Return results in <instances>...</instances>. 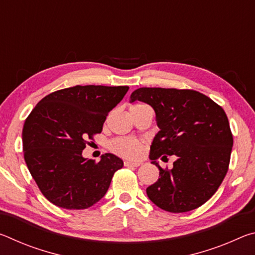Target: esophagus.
<instances>
[{
	"label": "esophagus",
	"mask_w": 255,
	"mask_h": 255,
	"mask_svg": "<svg viewBox=\"0 0 255 255\" xmlns=\"http://www.w3.org/2000/svg\"><path fill=\"white\" fill-rule=\"evenodd\" d=\"M140 162H131V161H125V166H139Z\"/></svg>",
	"instance_id": "34e87169"
}]
</instances>
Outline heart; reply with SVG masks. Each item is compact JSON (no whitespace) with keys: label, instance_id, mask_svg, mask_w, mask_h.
<instances>
[{"label":"heart","instance_id":"b5f03b06","mask_svg":"<svg viewBox=\"0 0 255 255\" xmlns=\"http://www.w3.org/2000/svg\"><path fill=\"white\" fill-rule=\"evenodd\" d=\"M141 107H147V106L136 105L132 108H141ZM111 148L115 153L122 155V156L129 157V158H137L140 156L143 146H141L140 141L135 139V138L125 137V138H118V139L112 141Z\"/></svg>","mask_w":255,"mask_h":255}]
</instances>
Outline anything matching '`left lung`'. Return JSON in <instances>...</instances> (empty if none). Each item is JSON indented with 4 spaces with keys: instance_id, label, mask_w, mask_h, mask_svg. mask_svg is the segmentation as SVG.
<instances>
[{
    "instance_id": "obj_1",
    "label": "left lung",
    "mask_w": 255,
    "mask_h": 255,
    "mask_svg": "<svg viewBox=\"0 0 255 255\" xmlns=\"http://www.w3.org/2000/svg\"><path fill=\"white\" fill-rule=\"evenodd\" d=\"M135 101L153 108L159 128L149 153L159 170L158 180L146 189L150 201L170 213L204 205L230 165L233 136L225 111L193 90L139 88L130 96V102ZM161 154L176 155L172 170L159 166L156 159Z\"/></svg>"
}]
</instances>
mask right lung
Listing matches in <instances>:
<instances>
[{
  "label": "right lung",
  "mask_w": 255,
  "mask_h": 255,
  "mask_svg": "<svg viewBox=\"0 0 255 255\" xmlns=\"http://www.w3.org/2000/svg\"><path fill=\"white\" fill-rule=\"evenodd\" d=\"M128 86L76 85L48 94L33 108L22 129L24 161L42 195L65 209H85L106 195L124 162L102 155L84 158L86 139L102 131L109 112Z\"/></svg>",
  "instance_id": "add662e5"
}]
</instances>
